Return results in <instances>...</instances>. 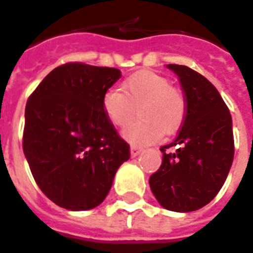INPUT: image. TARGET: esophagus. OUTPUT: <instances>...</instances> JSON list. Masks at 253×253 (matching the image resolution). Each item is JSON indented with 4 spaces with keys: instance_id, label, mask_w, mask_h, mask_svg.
Here are the masks:
<instances>
[{
    "instance_id": "esophagus-1",
    "label": "esophagus",
    "mask_w": 253,
    "mask_h": 253,
    "mask_svg": "<svg viewBox=\"0 0 253 253\" xmlns=\"http://www.w3.org/2000/svg\"><path fill=\"white\" fill-rule=\"evenodd\" d=\"M130 152H131V157L135 158V157H138V155H139L140 152H142V150H140V148H138V147H135V146H131Z\"/></svg>"
}]
</instances>
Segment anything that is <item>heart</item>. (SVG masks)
Segmentation results:
<instances>
[{
    "label": "heart",
    "instance_id": "b5f03b06",
    "mask_svg": "<svg viewBox=\"0 0 253 253\" xmlns=\"http://www.w3.org/2000/svg\"><path fill=\"white\" fill-rule=\"evenodd\" d=\"M102 111L113 126L123 127L138 107L139 121L123 131L134 144L154 143L162 131L171 134L182 126L186 99L166 77L154 71H138L121 84V90L109 88L102 95Z\"/></svg>",
    "mask_w": 253,
    "mask_h": 253
}]
</instances>
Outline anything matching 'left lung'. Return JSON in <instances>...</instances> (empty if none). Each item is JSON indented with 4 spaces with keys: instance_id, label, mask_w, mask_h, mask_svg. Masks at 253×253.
<instances>
[{
    "instance_id": "obj_1",
    "label": "left lung",
    "mask_w": 253,
    "mask_h": 253,
    "mask_svg": "<svg viewBox=\"0 0 253 253\" xmlns=\"http://www.w3.org/2000/svg\"><path fill=\"white\" fill-rule=\"evenodd\" d=\"M167 67L182 84L186 117L176 139L161 147L163 161L150 176V188L169 211H196L217 195L232 166V118L207 78L182 65ZM169 147H176L177 151L166 153Z\"/></svg>"
}]
</instances>
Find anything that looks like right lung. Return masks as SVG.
<instances>
[{
    "label": "right lung",
    "instance_id": "add662e5",
    "mask_svg": "<svg viewBox=\"0 0 253 253\" xmlns=\"http://www.w3.org/2000/svg\"><path fill=\"white\" fill-rule=\"evenodd\" d=\"M121 70L73 62L46 75L29 96L22 147L33 178L51 202L87 211L105 200L130 146L102 111Z\"/></svg>",
    "mask_w": 253,
    "mask_h": 253
}]
</instances>
